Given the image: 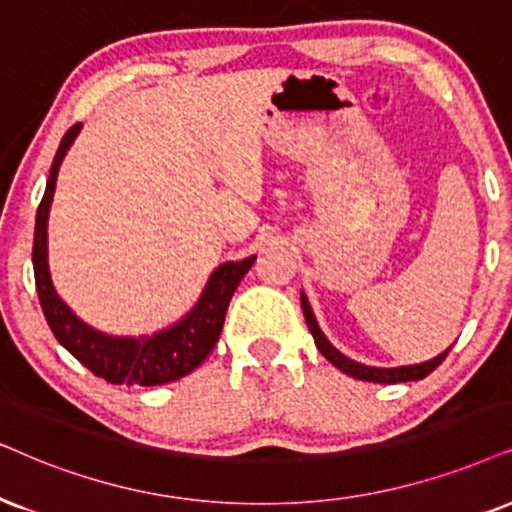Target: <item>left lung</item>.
Masks as SVG:
<instances>
[{"mask_svg": "<svg viewBox=\"0 0 512 512\" xmlns=\"http://www.w3.org/2000/svg\"><path fill=\"white\" fill-rule=\"evenodd\" d=\"M300 302H302L304 321H307L309 331H312V335H314V342H316V347H319V352L328 361H331L335 368H340L342 373L352 375V378H357V380H368V383H385V385L409 383V380H423L425 375H430L439 364H442V361L446 359V354H449V349H451V347L444 349V352L437 354L435 359L423 361V364H413V366L380 368V366L359 364V361L345 357V354H342L340 349L326 338V335H323V331L319 328V321H316V316L312 312V304H309V300H307V295L300 293Z\"/></svg>", "mask_w": 512, "mask_h": 512, "instance_id": "obj_1", "label": "left lung"}]
</instances>
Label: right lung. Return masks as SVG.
<instances>
[{
	"label": "right lung",
	"instance_id": "add662e5",
	"mask_svg": "<svg viewBox=\"0 0 512 512\" xmlns=\"http://www.w3.org/2000/svg\"><path fill=\"white\" fill-rule=\"evenodd\" d=\"M82 125L70 127L61 139L51 172L47 179L44 198L37 208L35 219V245H32V267H35L37 295H40L42 312L56 340L68 349L73 357L87 366L89 371L113 385H165L184 378L203 364L205 357L217 345L222 333L226 309L231 295L255 264L257 255L245 257L241 262H224L212 271L198 302L174 321L172 326L155 331L153 335H108L96 331L87 321H82L61 295L56 293L49 271V210L54 200L58 170L68 148L80 134Z\"/></svg>",
	"mask_w": 512,
	"mask_h": 512
}]
</instances>
